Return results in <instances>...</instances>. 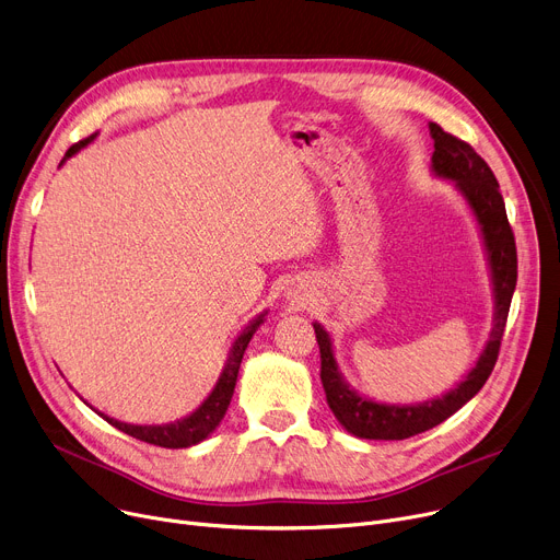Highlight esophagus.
<instances>
[{
	"label": "esophagus",
	"mask_w": 560,
	"mask_h": 560,
	"mask_svg": "<svg viewBox=\"0 0 560 560\" xmlns=\"http://www.w3.org/2000/svg\"><path fill=\"white\" fill-rule=\"evenodd\" d=\"M295 300H298V295H295Z\"/></svg>",
	"instance_id": "obj_1"
}]
</instances>
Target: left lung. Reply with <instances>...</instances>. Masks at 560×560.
Here are the masks:
<instances>
[{
  "label": "left lung",
  "mask_w": 560,
  "mask_h": 560,
  "mask_svg": "<svg viewBox=\"0 0 560 560\" xmlns=\"http://www.w3.org/2000/svg\"><path fill=\"white\" fill-rule=\"evenodd\" d=\"M429 133L433 138V176L454 184V188L469 206V211H472L481 231L494 298L492 331L475 368L450 393L420 404H384L357 393L347 384L338 368L329 331L319 322H313L322 359L319 378L327 393V404L334 410L336 420L345 427V431L357 438L404 440L418 435L438 427L440 422H445L458 408L472 399L483 388L497 363L499 345H502L506 317L517 283L515 238L506 218L504 197L499 192V184L492 170L472 147L443 131L435 122H429Z\"/></svg>",
  "instance_id": "obj_1"
}]
</instances>
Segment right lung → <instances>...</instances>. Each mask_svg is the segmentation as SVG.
Masks as SVG:
<instances>
[{
	"label": "right lung",
	"instance_id": "add662e5",
	"mask_svg": "<svg viewBox=\"0 0 560 560\" xmlns=\"http://www.w3.org/2000/svg\"><path fill=\"white\" fill-rule=\"evenodd\" d=\"M97 136V133H95ZM95 136L85 138L77 144H72L68 154L63 156L61 165L72 159L77 152H81L83 147L88 142H93ZM265 315H268V311H262L260 315H256L249 325L238 334V338L233 340L231 349H229V357H226V363L220 372V378L215 388L211 390V395L206 397L190 416L182 418V420H174L170 424H127V422H120L115 418H108L104 413H97L108 422L113 424L115 429L125 431L127 435H133L138 440H142V443H150V445H156V447H165V450H184V447H192L197 443H201V440L209 438L222 422L226 408L231 404V397H233V388H235V378H238V370H241V363H243V357H245V349L252 340V336L256 334V329L265 322Z\"/></svg>",
	"mask_w": 560,
	"mask_h": 560
}]
</instances>
